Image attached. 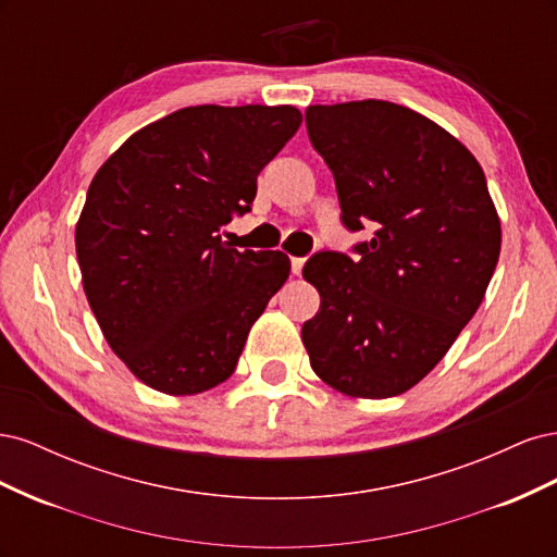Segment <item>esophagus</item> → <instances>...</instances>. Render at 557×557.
Returning <instances> with one entry per match:
<instances>
[{
  "instance_id": "obj_1",
  "label": "esophagus",
  "mask_w": 557,
  "mask_h": 557,
  "mask_svg": "<svg viewBox=\"0 0 557 557\" xmlns=\"http://www.w3.org/2000/svg\"><path fill=\"white\" fill-rule=\"evenodd\" d=\"M290 267H293V274L299 276L301 274V267H305V258H293Z\"/></svg>"
}]
</instances>
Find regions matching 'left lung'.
Here are the masks:
<instances>
[{
  "instance_id": "1",
  "label": "left lung",
  "mask_w": 557,
  "mask_h": 557,
  "mask_svg": "<svg viewBox=\"0 0 557 557\" xmlns=\"http://www.w3.org/2000/svg\"><path fill=\"white\" fill-rule=\"evenodd\" d=\"M305 115L342 225L374 234L352 244V258L320 250L307 260L320 309L301 342L334 391L395 397L432 372L476 313L499 260V218L476 158L425 115L381 99Z\"/></svg>"
}]
</instances>
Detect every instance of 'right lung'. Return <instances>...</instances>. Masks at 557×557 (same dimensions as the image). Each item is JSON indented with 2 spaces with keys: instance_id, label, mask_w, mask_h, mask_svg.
<instances>
[{
  "instance_id": "right-lung-1",
  "label": "right lung",
  "mask_w": 557,
  "mask_h": 557,
  "mask_svg": "<svg viewBox=\"0 0 557 557\" xmlns=\"http://www.w3.org/2000/svg\"><path fill=\"white\" fill-rule=\"evenodd\" d=\"M301 123L295 107H188L102 164L76 225L83 290L109 346L153 391L197 395L237 369L250 325L290 274L281 250H237L258 174Z\"/></svg>"
}]
</instances>
